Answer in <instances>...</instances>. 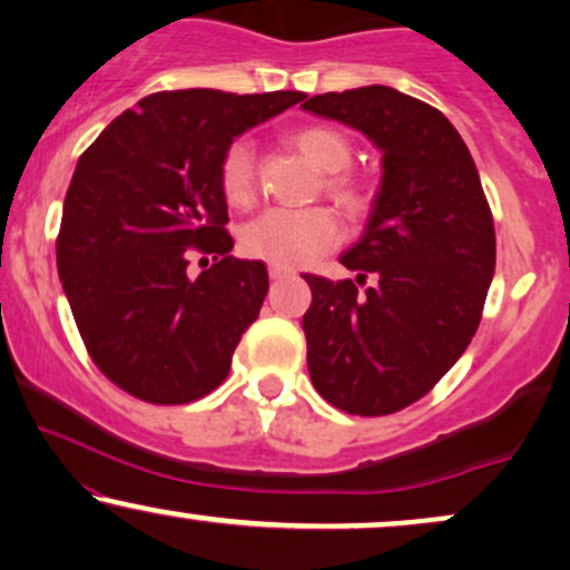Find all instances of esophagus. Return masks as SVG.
I'll use <instances>...</instances> for the list:
<instances>
[{
	"label": "esophagus",
	"mask_w": 570,
	"mask_h": 570,
	"mask_svg": "<svg viewBox=\"0 0 570 570\" xmlns=\"http://www.w3.org/2000/svg\"><path fill=\"white\" fill-rule=\"evenodd\" d=\"M268 276L273 278V281H278V278H286V276H292V271L289 268H268Z\"/></svg>",
	"instance_id": "obj_1"
}]
</instances>
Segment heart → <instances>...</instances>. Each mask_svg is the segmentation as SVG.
<instances>
[{
	"label": "heart",
	"instance_id": "obj_1",
	"mask_svg": "<svg viewBox=\"0 0 570 570\" xmlns=\"http://www.w3.org/2000/svg\"><path fill=\"white\" fill-rule=\"evenodd\" d=\"M289 140L317 171L333 174V177L325 179V193L346 214H360L364 203H367V195H364V189L354 179L338 174L352 164V142L338 130L323 125L302 127ZM218 185H222L224 200L232 208H247L253 203L255 161L253 146L247 140H234L224 150L222 164H218ZM338 237V222L333 218L331 210L271 208L245 224V229L239 234V247L247 257L268 263L273 268H297V265H307L315 257L328 253Z\"/></svg>",
	"mask_w": 570,
	"mask_h": 570
}]
</instances>
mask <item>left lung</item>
Returning <instances> with one entry per match:
<instances>
[{
  "mask_svg": "<svg viewBox=\"0 0 570 570\" xmlns=\"http://www.w3.org/2000/svg\"><path fill=\"white\" fill-rule=\"evenodd\" d=\"M302 109L381 150L367 224L338 257L356 281L305 276L309 377L348 414H393L449 373L480 325L495 273L490 206L456 127L420 98L362 86L313 96ZM367 275L374 284L360 293Z\"/></svg>",
  "mask_w": 570,
  "mask_h": 570,
  "instance_id": "1",
  "label": "left lung"
}]
</instances>
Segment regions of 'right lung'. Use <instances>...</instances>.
<instances>
[{
    "mask_svg": "<svg viewBox=\"0 0 570 570\" xmlns=\"http://www.w3.org/2000/svg\"><path fill=\"white\" fill-rule=\"evenodd\" d=\"M302 90H164L119 114L75 166L57 239L65 297L98 370L150 404H187L229 375L268 271L232 257L218 164ZM214 252L200 277L188 255Z\"/></svg>",
    "mask_w": 570,
    "mask_h": 570,
    "instance_id": "1",
    "label": "right lung"
}]
</instances>
